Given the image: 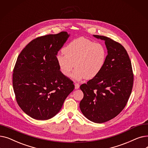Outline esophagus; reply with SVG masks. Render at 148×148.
Returning <instances> with one entry per match:
<instances>
[{"instance_id": "esophagus-1", "label": "esophagus", "mask_w": 148, "mask_h": 148, "mask_svg": "<svg viewBox=\"0 0 148 148\" xmlns=\"http://www.w3.org/2000/svg\"><path fill=\"white\" fill-rule=\"evenodd\" d=\"M75 89H78L80 87V85L79 83H75Z\"/></svg>"}]
</instances>
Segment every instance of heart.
Returning <instances> with one entry per match:
<instances>
[{"mask_svg":"<svg viewBox=\"0 0 148 148\" xmlns=\"http://www.w3.org/2000/svg\"><path fill=\"white\" fill-rule=\"evenodd\" d=\"M62 51L64 54H59L56 57L60 72L69 77L75 66L73 76L77 80L95 78L101 72L107 56L103 44L82 37L68 43Z\"/></svg>","mask_w":148,"mask_h":148,"instance_id":"heart-1","label":"heart"}]
</instances>
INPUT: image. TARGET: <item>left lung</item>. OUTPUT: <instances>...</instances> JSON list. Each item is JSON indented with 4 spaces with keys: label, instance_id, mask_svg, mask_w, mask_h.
<instances>
[{
    "label": "left lung",
    "instance_id": "obj_1",
    "mask_svg": "<svg viewBox=\"0 0 148 148\" xmlns=\"http://www.w3.org/2000/svg\"><path fill=\"white\" fill-rule=\"evenodd\" d=\"M105 41L107 56L103 70L80 86L83 98L81 112L95 123H104L118 116L125 107L133 85L131 60L125 48L112 39L94 35Z\"/></svg>",
    "mask_w": 148,
    "mask_h": 148
}]
</instances>
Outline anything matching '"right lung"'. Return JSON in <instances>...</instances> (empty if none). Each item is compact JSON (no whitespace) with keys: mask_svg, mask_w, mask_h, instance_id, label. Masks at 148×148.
<instances>
[{"mask_svg":"<svg viewBox=\"0 0 148 148\" xmlns=\"http://www.w3.org/2000/svg\"><path fill=\"white\" fill-rule=\"evenodd\" d=\"M70 36L66 32L38 37L18 55L12 76L17 102L32 118L47 120L61 109L74 89L60 72L56 57Z\"/></svg>","mask_w":148,"mask_h":148,"instance_id":"1","label":"right lung"}]
</instances>
